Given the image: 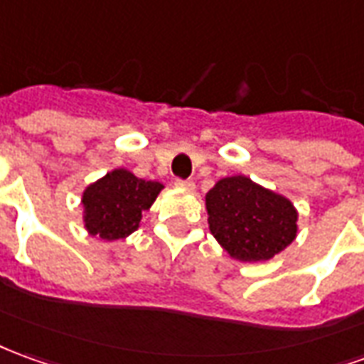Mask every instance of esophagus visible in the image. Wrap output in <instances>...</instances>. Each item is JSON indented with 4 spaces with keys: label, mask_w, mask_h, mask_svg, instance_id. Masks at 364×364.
I'll return each mask as SVG.
<instances>
[{
    "label": "esophagus",
    "mask_w": 364,
    "mask_h": 364,
    "mask_svg": "<svg viewBox=\"0 0 364 364\" xmlns=\"http://www.w3.org/2000/svg\"><path fill=\"white\" fill-rule=\"evenodd\" d=\"M175 187H179V189H187L191 191L195 187V183L191 181V179H175Z\"/></svg>",
    "instance_id": "1"
}]
</instances>
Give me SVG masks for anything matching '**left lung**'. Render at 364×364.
<instances>
[{
  "label": "left lung",
  "mask_w": 364,
  "mask_h": 364,
  "mask_svg": "<svg viewBox=\"0 0 364 364\" xmlns=\"http://www.w3.org/2000/svg\"><path fill=\"white\" fill-rule=\"evenodd\" d=\"M207 210L210 232L236 260H270L296 238L294 205L244 175L220 179L208 191Z\"/></svg>",
  "instance_id": "left-lung-1"
}]
</instances>
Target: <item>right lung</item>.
<instances>
[{
    "label": "right lung",
    "instance_id": "add662e5",
    "mask_svg": "<svg viewBox=\"0 0 364 364\" xmlns=\"http://www.w3.org/2000/svg\"><path fill=\"white\" fill-rule=\"evenodd\" d=\"M164 185L139 179L126 169H116L90 185L82 195L88 232L104 240H118L134 232L141 210H147Z\"/></svg>",
    "mask_w": 364,
    "mask_h": 364
}]
</instances>
